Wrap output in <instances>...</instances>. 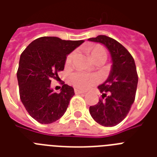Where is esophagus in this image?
<instances>
[{"instance_id": "1", "label": "esophagus", "mask_w": 157, "mask_h": 157, "mask_svg": "<svg viewBox=\"0 0 157 157\" xmlns=\"http://www.w3.org/2000/svg\"><path fill=\"white\" fill-rule=\"evenodd\" d=\"M74 91H75V94H84V93H85L84 91L80 90H78V89H75V90H74Z\"/></svg>"}]
</instances>
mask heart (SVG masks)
<instances>
[{
    "label": "heart",
    "mask_w": 157,
    "mask_h": 157,
    "mask_svg": "<svg viewBox=\"0 0 157 157\" xmlns=\"http://www.w3.org/2000/svg\"><path fill=\"white\" fill-rule=\"evenodd\" d=\"M88 53L91 59L96 63H103L107 59V51L100 45H94L88 48ZM74 57V52H71L66 58V66H70ZM69 83L75 88L87 90L99 82V77L96 74L85 73L77 71L71 74L68 78Z\"/></svg>",
    "instance_id": "heart-1"
}]
</instances>
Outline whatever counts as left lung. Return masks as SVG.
<instances>
[{
	"label": "left lung",
	"mask_w": 157,
	"mask_h": 157,
	"mask_svg": "<svg viewBox=\"0 0 157 157\" xmlns=\"http://www.w3.org/2000/svg\"><path fill=\"white\" fill-rule=\"evenodd\" d=\"M89 40L104 45L112 61L108 78L98 86L102 97L90 107V113L101 125L115 126L126 117L135 99L139 77L134 59L121 43L109 36L99 35Z\"/></svg>",
	"instance_id": "left-lung-1"
}]
</instances>
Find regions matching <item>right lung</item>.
I'll use <instances>...</instances> for the list:
<instances>
[{"instance_id": "obj_1", "label": "right lung", "mask_w": 157, "mask_h": 157, "mask_svg": "<svg viewBox=\"0 0 157 157\" xmlns=\"http://www.w3.org/2000/svg\"><path fill=\"white\" fill-rule=\"evenodd\" d=\"M83 42L42 36L21 54L17 71L20 99L29 115L40 124L56 121L67 111L74 89L63 83L60 93H55L50 88L51 80L64 69L67 55Z\"/></svg>"}]
</instances>
